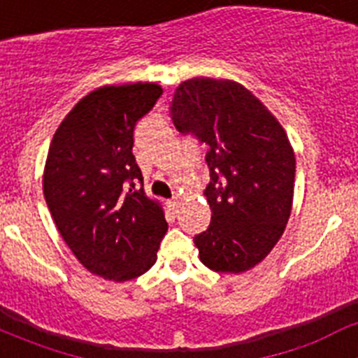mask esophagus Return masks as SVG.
<instances>
[{"mask_svg": "<svg viewBox=\"0 0 358 358\" xmlns=\"http://www.w3.org/2000/svg\"><path fill=\"white\" fill-rule=\"evenodd\" d=\"M170 204V210L173 211V213H179V208H181V202H179V197H176L173 201L169 202Z\"/></svg>", "mask_w": 358, "mask_h": 358, "instance_id": "obj_1", "label": "esophagus"}]
</instances>
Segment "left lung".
Wrapping results in <instances>:
<instances>
[{"label": "left lung", "mask_w": 358, "mask_h": 358, "mask_svg": "<svg viewBox=\"0 0 358 358\" xmlns=\"http://www.w3.org/2000/svg\"><path fill=\"white\" fill-rule=\"evenodd\" d=\"M172 122L210 147L204 189L211 224L195 235L215 273H245L281 238L294 199L296 157L276 116L242 84L195 77L173 94Z\"/></svg>", "instance_id": "obj_1"}]
</instances>
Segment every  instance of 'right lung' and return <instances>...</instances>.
I'll use <instances>...</instances> for the list:
<instances>
[{"label": "right lung", "mask_w": 358, "mask_h": 358, "mask_svg": "<svg viewBox=\"0 0 358 358\" xmlns=\"http://www.w3.org/2000/svg\"><path fill=\"white\" fill-rule=\"evenodd\" d=\"M163 90L156 82L103 85L69 110L50 143L43 192L57 229L91 274L113 281L156 264L169 224L148 199L132 156L136 122Z\"/></svg>", "instance_id": "add662e5"}]
</instances>
